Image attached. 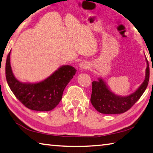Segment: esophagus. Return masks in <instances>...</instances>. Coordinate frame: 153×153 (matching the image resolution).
<instances>
[{"label":"esophagus","mask_w":153,"mask_h":153,"mask_svg":"<svg viewBox=\"0 0 153 153\" xmlns=\"http://www.w3.org/2000/svg\"><path fill=\"white\" fill-rule=\"evenodd\" d=\"M79 68L81 69H86V68H88V64L86 62L82 61V62H81V63L79 64Z\"/></svg>","instance_id":"esophagus-1"}]
</instances>
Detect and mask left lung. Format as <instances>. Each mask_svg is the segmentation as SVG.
<instances>
[{
  "label": "left lung",
  "mask_w": 153,
  "mask_h": 153,
  "mask_svg": "<svg viewBox=\"0 0 153 153\" xmlns=\"http://www.w3.org/2000/svg\"><path fill=\"white\" fill-rule=\"evenodd\" d=\"M145 60L147 66L144 82L135 92L130 94L121 96L115 94L111 91L102 77H99L98 81L92 82L90 101L95 109L103 114H120L126 112L132 107L143 94L149 84L150 71L146 56Z\"/></svg>",
  "instance_id": "obj_1"
}]
</instances>
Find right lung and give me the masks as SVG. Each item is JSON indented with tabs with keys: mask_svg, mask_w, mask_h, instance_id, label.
I'll list each match as a JSON object with an SVG mask.
<instances>
[{
	"mask_svg": "<svg viewBox=\"0 0 153 153\" xmlns=\"http://www.w3.org/2000/svg\"><path fill=\"white\" fill-rule=\"evenodd\" d=\"M11 51L5 67L6 79L10 89L19 101L33 111H49L61 101L65 88L77 70L71 65H62L42 81L22 82L14 76L11 65Z\"/></svg>",
	"mask_w": 153,
	"mask_h": 153,
	"instance_id": "obj_1",
	"label": "right lung"
}]
</instances>
